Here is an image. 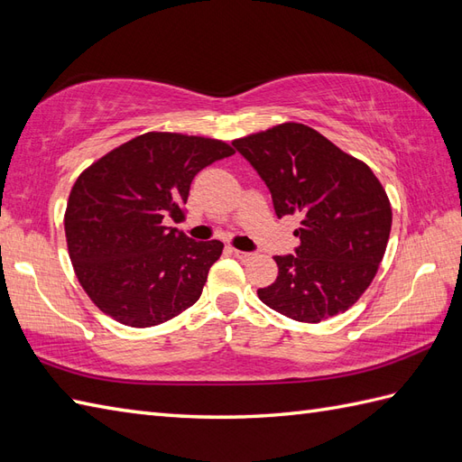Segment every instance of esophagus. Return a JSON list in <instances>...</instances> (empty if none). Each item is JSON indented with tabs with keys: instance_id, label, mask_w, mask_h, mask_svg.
Returning <instances> with one entry per match:
<instances>
[{
	"instance_id": "1",
	"label": "esophagus",
	"mask_w": 462,
	"mask_h": 462,
	"mask_svg": "<svg viewBox=\"0 0 462 462\" xmlns=\"http://www.w3.org/2000/svg\"><path fill=\"white\" fill-rule=\"evenodd\" d=\"M233 254L237 256L241 263H249V261H253V258H254V253H246V251H233Z\"/></svg>"
}]
</instances>
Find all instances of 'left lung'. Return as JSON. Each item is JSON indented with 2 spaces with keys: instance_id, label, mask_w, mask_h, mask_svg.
I'll return each mask as SVG.
<instances>
[{
  "instance_id": "left-lung-1",
  "label": "left lung",
  "mask_w": 462,
  "mask_h": 462,
  "mask_svg": "<svg viewBox=\"0 0 462 462\" xmlns=\"http://www.w3.org/2000/svg\"><path fill=\"white\" fill-rule=\"evenodd\" d=\"M273 196L278 219L300 216L294 254L276 256L258 298L282 316L319 323L365 294L384 256L392 208L370 168L301 123L233 141Z\"/></svg>"
}]
</instances>
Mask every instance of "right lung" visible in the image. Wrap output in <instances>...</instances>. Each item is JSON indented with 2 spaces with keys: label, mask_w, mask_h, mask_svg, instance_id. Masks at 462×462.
Masks as SVG:
<instances>
[{
  "label": "right lung",
  "mask_w": 462,
  "mask_h": 462,
  "mask_svg": "<svg viewBox=\"0 0 462 462\" xmlns=\"http://www.w3.org/2000/svg\"><path fill=\"white\" fill-rule=\"evenodd\" d=\"M235 151L216 139L144 133L80 174L64 216L76 276L96 306L129 328H152L199 300L221 241H194L184 219L199 171Z\"/></svg>",
  "instance_id": "1"
}]
</instances>
